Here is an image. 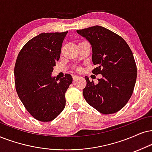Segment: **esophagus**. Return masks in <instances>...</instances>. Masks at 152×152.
<instances>
[{
    "instance_id": "34e87169",
    "label": "esophagus",
    "mask_w": 152,
    "mask_h": 152,
    "mask_svg": "<svg viewBox=\"0 0 152 152\" xmlns=\"http://www.w3.org/2000/svg\"><path fill=\"white\" fill-rule=\"evenodd\" d=\"M72 78H73V80H76V79H77V78H78V76H75V75H74V76H72Z\"/></svg>"
}]
</instances>
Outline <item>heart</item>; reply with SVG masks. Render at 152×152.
Masks as SVG:
<instances>
[{
    "label": "heart",
    "instance_id": "heart-1",
    "mask_svg": "<svg viewBox=\"0 0 152 152\" xmlns=\"http://www.w3.org/2000/svg\"><path fill=\"white\" fill-rule=\"evenodd\" d=\"M80 67H78V68H77V70H80Z\"/></svg>",
    "mask_w": 152,
    "mask_h": 152
}]
</instances>
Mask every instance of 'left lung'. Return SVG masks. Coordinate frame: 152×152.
I'll list each match as a JSON object with an SVG mask.
<instances>
[{
    "label": "left lung",
    "mask_w": 152,
    "mask_h": 152,
    "mask_svg": "<svg viewBox=\"0 0 152 152\" xmlns=\"http://www.w3.org/2000/svg\"><path fill=\"white\" fill-rule=\"evenodd\" d=\"M92 45L93 74H102L94 84L85 76L83 95L91 107L103 114H114L128 103L135 88L137 66L129 45L121 36L100 26L76 31Z\"/></svg>",
    "instance_id": "1"
}]
</instances>
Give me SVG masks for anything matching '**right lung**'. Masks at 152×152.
Here are the masks:
<instances>
[{"mask_svg":"<svg viewBox=\"0 0 152 152\" xmlns=\"http://www.w3.org/2000/svg\"><path fill=\"white\" fill-rule=\"evenodd\" d=\"M67 31L42 33L29 40L17 56L15 66V88L28 112L36 120L49 122L64 109L65 93L72 83L70 74L52 77L60 57Z\"/></svg>","mask_w":152,"mask_h":152,"instance_id":"1","label":"right lung"}]
</instances>
